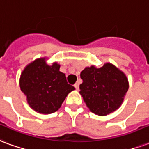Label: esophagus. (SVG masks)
I'll return each instance as SVG.
<instances>
[{
  "label": "esophagus",
  "instance_id": "34e87169",
  "mask_svg": "<svg viewBox=\"0 0 149 149\" xmlns=\"http://www.w3.org/2000/svg\"><path fill=\"white\" fill-rule=\"evenodd\" d=\"M74 87H75V88L77 89V90H78V89H79V84H78V83L75 84Z\"/></svg>",
  "mask_w": 149,
  "mask_h": 149
}]
</instances>
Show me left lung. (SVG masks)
<instances>
[{
	"label": "left lung",
	"instance_id": "1",
	"mask_svg": "<svg viewBox=\"0 0 149 149\" xmlns=\"http://www.w3.org/2000/svg\"><path fill=\"white\" fill-rule=\"evenodd\" d=\"M80 93L90 111L104 116L119 107L129 88L125 75L110 63L97 69L87 67L80 73Z\"/></svg>",
	"mask_w": 149,
	"mask_h": 149
}]
</instances>
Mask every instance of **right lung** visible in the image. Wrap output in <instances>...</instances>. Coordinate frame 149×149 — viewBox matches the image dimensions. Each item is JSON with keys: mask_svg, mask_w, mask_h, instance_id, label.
<instances>
[{"mask_svg": "<svg viewBox=\"0 0 149 149\" xmlns=\"http://www.w3.org/2000/svg\"><path fill=\"white\" fill-rule=\"evenodd\" d=\"M57 63L48 65L45 58L33 61L24 69L19 79L22 92L31 107L42 114H51L60 108L73 86Z\"/></svg>", "mask_w": 149, "mask_h": 149, "instance_id": "add662e5", "label": "right lung"}]
</instances>
